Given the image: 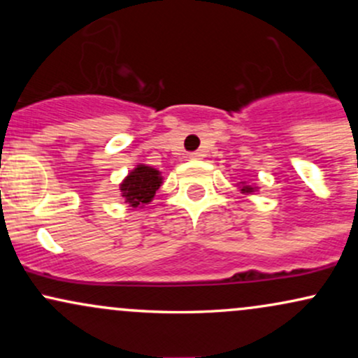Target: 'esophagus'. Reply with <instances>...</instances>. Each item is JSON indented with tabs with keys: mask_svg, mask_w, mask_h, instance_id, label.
<instances>
[{
	"mask_svg": "<svg viewBox=\"0 0 358 358\" xmlns=\"http://www.w3.org/2000/svg\"><path fill=\"white\" fill-rule=\"evenodd\" d=\"M202 151H195V153H190V156H188V158L190 159H202Z\"/></svg>",
	"mask_w": 358,
	"mask_h": 358,
	"instance_id": "obj_1",
	"label": "esophagus"
}]
</instances>
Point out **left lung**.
<instances>
[{
	"label": "left lung",
	"instance_id": "obj_1",
	"mask_svg": "<svg viewBox=\"0 0 358 358\" xmlns=\"http://www.w3.org/2000/svg\"><path fill=\"white\" fill-rule=\"evenodd\" d=\"M237 185H239L241 193H245V195H252L254 192H257L256 185H248L245 182H239Z\"/></svg>",
	"mask_w": 358,
	"mask_h": 358
}]
</instances>
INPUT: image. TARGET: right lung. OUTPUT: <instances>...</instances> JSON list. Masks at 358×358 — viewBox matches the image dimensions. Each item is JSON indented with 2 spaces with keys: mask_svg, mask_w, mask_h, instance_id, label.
<instances>
[{
  "mask_svg": "<svg viewBox=\"0 0 358 358\" xmlns=\"http://www.w3.org/2000/svg\"><path fill=\"white\" fill-rule=\"evenodd\" d=\"M162 171L139 163L122 180L119 185V190H121V196L129 207L143 208L155 199V193L162 187Z\"/></svg>",
  "mask_w": 358,
  "mask_h": 358,
  "instance_id": "add662e5",
  "label": "right lung"
}]
</instances>
